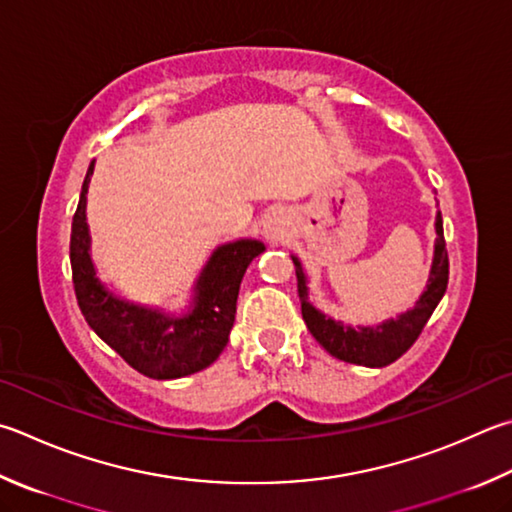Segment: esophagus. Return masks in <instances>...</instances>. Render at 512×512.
Here are the masks:
<instances>
[{
    "mask_svg": "<svg viewBox=\"0 0 512 512\" xmlns=\"http://www.w3.org/2000/svg\"><path fill=\"white\" fill-rule=\"evenodd\" d=\"M288 226H291V219H288L286 210L277 208V210H271L264 219V237L268 244H280V241L286 237L288 232Z\"/></svg>",
    "mask_w": 512,
    "mask_h": 512,
    "instance_id": "1",
    "label": "esophagus"
}]
</instances>
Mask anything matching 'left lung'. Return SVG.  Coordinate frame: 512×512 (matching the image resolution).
Returning <instances> with one entry per match:
<instances>
[{
    "label": "left lung",
    "mask_w": 512,
    "mask_h": 512,
    "mask_svg": "<svg viewBox=\"0 0 512 512\" xmlns=\"http://www.w3.org/2000/svg\"><path fill=\"white\" fill-rule=\"evenodd\" d=\"M434 230V257L425 291L410 311L380 324H371V327H360V324L358 327H351V324L333 320L331 315L322 313L318 306H313V302L309 300V280H306L302 262L295 255H291L297 275V293H300L302 302V318L306 327H309L311 336L333 358L362 367H385L392 365L394 360L401 358L414 345L418 333L423 331L425 322L430 320L436 304L441 302L445 288H448V250H445L441 212H436Z\"/></svg>",
    "instance_id": "1"
}]
</instances>
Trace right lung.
Here are the masks:
<instances>
[{
  "mask_svg": "<svg viewBox=\"0 0 512 512\" xmlns=\"http://www.w3.org/2000/svg\"><path fill=\"white\" fill-rule=\"evenodd\" d=\"M89 165L71 224V271L80 311L100 340L127 365L154 380L183 378L206 369L224 351L237 313L239 284L253 259L264 253L257 239H237L212 250L192 288L188 309L167 313L129 302L100 282L91 262L87 192Z\"/></svg>",
  "mask_w": 512,
  "mask_h": 512,
  "instance_id": "add662e5",
  "label": "right lung"
}]
</instances>
